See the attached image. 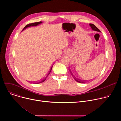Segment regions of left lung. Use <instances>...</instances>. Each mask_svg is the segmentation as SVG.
<instances>
[{
	"label": "left lung",
	"mask_w": 121,
	"mask_h": 121,
	"mask_svg": "<svg viewBox=\"0 0 121 121\" xmlns=\"http://www.w3.org/2000/svg\"><path fill=\"white\" fill-rule=\"evenodd\" d=\"M90 26L91 27V28H92V29L93 30H96V31H99V32H100V30L95 25H94V24H91V23H90ZM70 73H71V74L72 75V72H71V71L70 70ZM72 76L73 77V78H74L75 79V80L76 81H77V82H79V83H84V82H86V80H80V79H78V78H76L75 77H74L73 76V75H72Z\"/></svg>",
	"instance_id": "8db88e82"
}]
</instances>
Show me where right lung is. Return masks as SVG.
I'll use <instances>...</instances> for the list:
<instances>
[{
  "instance_id": "obj_1",
  "label": "right lung",
  "mask_w": 121,
  "mask_h": 121,
  "mask_svg": "<svg viewBox=\"0 0 121 121\" xmlns=\"http://www.w3.org/2000/svg\"><path fill=\"white\" fill-rule=\"evenodd\" d=\"M42 23V22H34V23H31L28 24H27L26 26H25V27L23 28V29L22 30H24V29H25L26 28H27V27H30V26H37V25H38V24H40V23ZM52 67H53V66H52V67H51L49 71L48 72V73L46 74V76H45V77H44V78H42V79H41V80H39V81L36 82L35 83H36V84H39V83H42V82H43V81H44L45 80V79H46L47 77H48V76L49 75L50 73L51 72V70H52Z\"/></svg>"
}]
</instances>
